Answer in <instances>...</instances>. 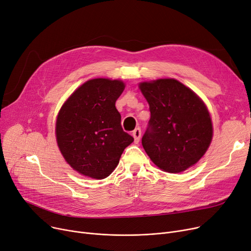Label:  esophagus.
I'll use <instances>...</instances> for the list:
<instances>
[{
  "instance_id": "1",
  "label": "esophagus",
  "mask_w": 251,
  "mask_h": 251,
  "mask_svg": "<svg viewBox=\"0 0 251 251\" xmlns=\"http://www.w3.org/2000/svg\"><path fill=\"white\" fill-rule=\"evenodd\" d=\"M141 135H142L141 128H140V127H137V128L134 130V132H133V137H134V140H135V143H136V144H138V143L140 142Z\"/></svg>"
}]
</instances>
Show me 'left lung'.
I'll list each match as a JSON object with an SVG mask.
<instances>
[{"label": "left lung", "mask_w": 251, "mask_h": 251, "mask_svg": "<svg viewBox=\"0 0 251 251\" xmlns=\"http://www.w3.org/2000/svg\"><path fill=\"white\" fill-rule=\"evenodd\" d=\"M150 109L142 145L166 173H182L205 154L212 139L209 112L197 95L174 78L140 82Z\"/></svg>", "instance_id": "obj_1"}]
</instances>
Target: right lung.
<instances>
[{
	"label": "right lung",
	"mask_w": 251,
	"mask_h": 251,
	"mask_svg": "<svg viewBox=\"0 0 251 251\" xmlns=\"http://www.w3.org/2000/svg\"><path fill=\"white\" fill-rule=\"evenodd\" d=\"M118 79L94 78L77 88L62 105L56 139L64 159L75 171L105 178L116 168L134 138L124 132L115 102L125 90Z\"/></svg>",
	"instance_id": "right-lung-1"
}]
</instances>
